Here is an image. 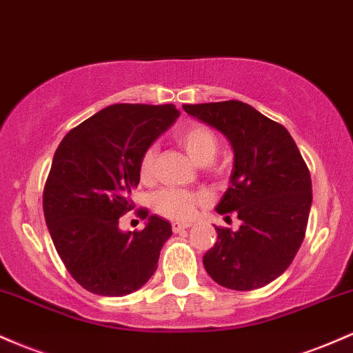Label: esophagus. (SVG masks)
Masks as SVG:
<instances>
[{
    "label": "esophagus",
    "instance_id": "esophagus-1",
    "mask_svg": "<svg viewBox=\"0 0 353 353\" xmlns=\"http://www.w3.org/2000/svg\"><path fill=\"white\" fill-rule=\"evenodd\" d=\"M192 227V223H183V221H175V223L172 225V230L173 233H180L181 230H187Z\"/></svg>",
    "mask_w": 353,
    "mask_h": 353
}]
</instances>
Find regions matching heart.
I'll return each mask as SVG.
<instances>
[{
    "label": "heart",
    "mask_w": 353,
    "mask_h": 353,
    "mask_svg": "<svg viewBox=\"0 0 353 353\" xmlns=\"http://www.w3.org/2000/svg\"><path fill=\"white\" fill-rule=\"evenodd\" d=\"M173 138L181 145V148L188 153L190 158L198 165L209 163L210 170H219L213 163L216 152H219V138L216 134L201 123H188L180 126ZM157 148L150 146L143 152L138 165V173L143 181H148L153 176L157 163ZM200 201V195L181 188H165L158 192L153 198V208L160 215L173 220H188L195 213V208Z\"/></svg>",
    "instance_id": "obj_1"
}]
</instances>
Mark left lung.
<instances>
[{"label":"left lung","mask_w":353,"mask_h":353,"mask_svg":"<svg viewBox=\"0 0 353 353\" xmlns=\"http://www.w3.org/2000/svg\"><path fill=\"white\" fill-rule=\"evenodd\" d=\"M190 117L216 128L233 148L230 187L216 205L235 212L240 228L216 227L215 245L203 255L205 270L232 290H255L290 267L305 239L312 207L307 163L283 125L243 101L183 105Z\"/></svg>","instance_id":"1"}]
</instances>
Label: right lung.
<instances>
[{
    "label": "right lung",
    "mask_w": 353,
    "mask_h": 353,
    "mask_svg": "<svg viewBox=\"0 0 353 353\" xmlns=\"http://www.w3.org/2000/svg\"><path fill=\"white\" fill-rule=\"evenodd\" d=\"M178 117L175 105L106 106L70 130L54 152L45 220L66 270L91 294L128 295L157 272L172 225L146 210L138 212L148 219L140 232H121L118 223L133 208L141 155Z\"/></svg>",
    "instance_id": "right-lung-1"
}]
</instances>
